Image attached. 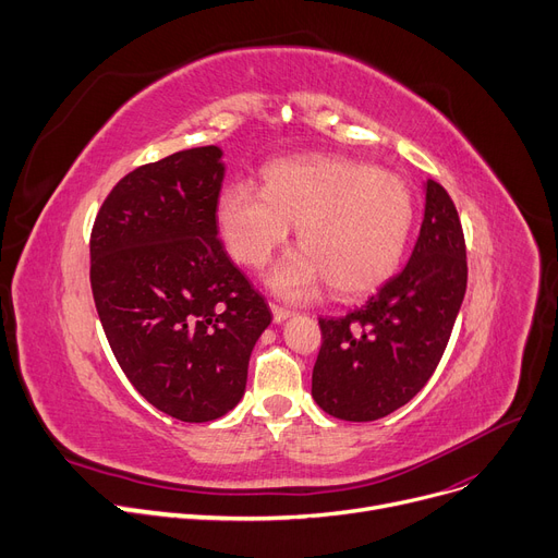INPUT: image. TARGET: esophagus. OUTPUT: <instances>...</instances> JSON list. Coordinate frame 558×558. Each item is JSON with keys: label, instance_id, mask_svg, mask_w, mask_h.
Listing matches in <instances>:
<instances>
[{"label": "esophagus", "instance_id": "obj_1", "mask_svg": "<svg viewBox=\"0 0 558 558\" xmlns=\"http://www.w3.org/2000/svg\"><path fill=\"white\" fill-rule=\"evenodd\" d=\"M271 314H274V320H276V323H282V320H287L293 312L287 310V307H280V305L271 303Z\"/></svg>", "mask_w": 558, "mask_h": 558}]
</instances>
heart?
I'll use <instances>...</instances> for the list:
<instances>
[{
	"label": "heart",
	"instance_id": "1",
	"mask_svg": "<svg viewBox=\"0 0 558 558\" xmlns=\"http://www.w3.org/2000/svg\"><path fill=\"white\" fill-rule=\"evenodd\" d=\"M263 189L238 181L221 193L219 231L238 263L259 269L299 227L301 251L271 274L291 301L329 282L352 299L381 287L399 267L415 221L413 191L399 174L343 155L276 159Z\"/></svg>",
	"mask_w": 558,
	"mask_h": 558
}]
</instances>
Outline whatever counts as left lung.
Segmentation results:
<instances>
[{
	"instance_id": "1",
	"label": "left lung",
	"mask_w": 558,
	"mask_h": 558,
	"mask_svg": "<svg viewBox=\"0 0 558 558\" xmlns=\"http://www.w3.org/2000/svg\"><path fill=\"white\" fill-rule=\"evenodd\" d=\"M466 291L462 221L444 185L426 181L417 244L401 274L363 307L318 318L312 397L345 422H375L411 401L447 350Z\"/></svg>"
}]
</instances>
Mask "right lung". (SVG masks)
I'll list each match as a JSON object with an SVG mask.
<instances>
[{"label": "right lung", "instance_id": "right-lung-1", "mask_svg": "<svg viewBox=\"0 0 558 558\" xmlns=\"http://www.w3.org/2000/svg\"><path fill=\"white\" fill-rule=\"evenodd\" d=\"M225 163L191 147L125 174L89 240L92 293L130 384L181 422L227 415L271 312L217 238Z\"/></svg>", "mask_w": 558, "mask_h": 558}]
</instances>
